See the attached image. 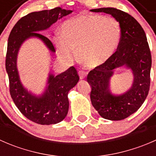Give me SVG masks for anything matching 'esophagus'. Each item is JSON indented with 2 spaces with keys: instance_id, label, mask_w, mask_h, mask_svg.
<instances>
[{
  "instance_id": "esophagus-1",
  "label": "esophagus",
  "mask_w": 156,
  "mask_h": 156,
  "mask_svg": "<svg viewBox=\"0 0 156 156\" xmlns=\"http://www.w3.org/2000/svg\"><path fill=\"white\" fill-rule=\"evenodd\" d=\"M78 75H79L80 78H81V79H84V78H86L87 73H86V72H84V71L79 70L78 71Z\"/></svg>"
}]
</instances>
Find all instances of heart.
Wrapping results in <instances>:
<instances>
[{"instance_id": "1", "label": "heart", "mask_w": 156, "mask_h": 156, "mask_svg": "<svg viewBox=\"0 0 156 156\" xmlns=\"http://www.w3.org/2000/svg\"><path fill=\"white\" fill-rule=\"evenodd\" d=\"M61 35L53 37L58 54L67 61L73 59L75 50L83 64L97 68L114 54L121 39L119 23L111 17L81 14L64 22Z\"/></svg>"}]
</instances>
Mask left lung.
Instances as JSON below:
<instances>
[{
    "mask_svg": "<svg viewBox=\"0 0 156 156\" xmlns=\"http://www.w3.org/2000/svg\"><path fill=\"white\" fill-rule=\"evenodd\" d=\"M112 16L119 23L121 39L117 50L103 65L88 73L93 106L103 119L119 121L137 111L145 101L150 86L152 56L144 29L133 16L124 11L107 7L90 10ZM125 65L132 70V87L122 95H113L109 81L114 69Z\"/></svg>",
    "mask_w": 156,
    "mask_h": 156,
    "instance_id": "1",
    "label": "left lung"
}]
</instances>
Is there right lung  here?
<instances>
[{
	"label": "right lung",
	"instance_id": "right-lung-1",
	"mask_svg": "<svg viewBox=\"0 0 156 156\" xmlns=\"http://www.w3.org/2000/svg\"><path fill=\"white\" fill-rule=\"evenodd\" d=\"M71 12L72 10L61 7L31 12L16 23L9 35L5 66L11 97L23 115L39 125H53L65 119L69 110L68 93L76 85L79 76L74 66L56 76L51 74L45 92L40 97H36L23 87L20 79L16 67L19 49L28 38L36 37L43 41L50 51L55 52L53 43L37 31L48 29L58 20Z\"/></svg>",
	"mask_w": 156,
	"mask_h": 156
}]
</instances>
